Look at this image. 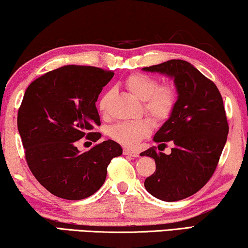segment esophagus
Masks as SVG:
<instances>
[{
    "instance_id": "esophagus-1",
    "label": "esophagus",
    "mask_w": 248,
    "mask_h": 248,
    "mask_svg": "<svg viewBox=\"0 0 248 248\" xmlns=\"http://www.w3.org/2000/svg\"><path fill=\"white\" fill-rule=\"evenodd\" d=\"M123 154H124V155H130V156H133V157H138L139 156V152H136V151H133V150H128V149H124Z\"/></svg>"
}]
</instances>
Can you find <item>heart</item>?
<instances>
[{
  "instance_id": "heart-1",
  "label": "heart",
  "mask_w": 248,
  "mask_h": 248,
  "mask_svg": "<svg viewBox=\"0 0 248 248\" xmlns=\"http://www.w3.org/2000/svg\"><path fill=\"white\" fill-rule=\"evenodd\" d=\"M125 87L136 98L143 100L145 114L156 121H163L171 115L177 102V93L169 84H161L157 78L146 74H132L124 80ZM110 93L107 92L100 97L98 109L102 114L108 110ZM151 125L148 121L122 122L110 128V136L120 144L132 148L140 140L148 136Z\"/></svg>"
}]
</instances>
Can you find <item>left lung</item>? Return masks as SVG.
Here are the masks:
<instances>
[{
  "mask_svg": "<svg viewBox=\"0 0 248 248\" xmlns=\"http://www.w3.org/2000/svg\"><path fill=\"white\" fill-rule=\"evenodd\" d=\"M143 69L173 78L179 95L170 118L153 138L159 149L173 143L171 153H157L155 146L141 153L156 166L144 186L157 199L178 202L199 191L216 170L229 131L224 103L214 81L185 60Z\"/></svg>",
  "mask_w": 248,
  "mask_h": 248,
  "instance_id": "obj_1",
  "label": "left lung"
}]
</instances>
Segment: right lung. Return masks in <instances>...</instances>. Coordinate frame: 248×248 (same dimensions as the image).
<instances>
[{
	"label": "right lung",
	"mask_w": 248,
	"mask_h": 248,
	"mask_svg": "<svg viewBox=\"0 0 248 248\" xmlns=\"http://www.w3.org/2000/svg\"><path fill=\"white\" fill-rule=\"evenodd\" d=\"M113 71L68 64L42 75L29 85L17 112V130L29 168L41 186L59 198L80 200L105 182L107 167L122 154L107 140L80 153L77 143L97 142L102 134L96 108L98 95Z\"/></svg>",
	"instance_id": "obj_1"
}]
</instances>
